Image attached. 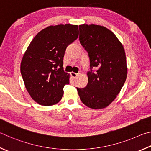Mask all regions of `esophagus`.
Listing matches in <instances>:
<instances>
[{"label":"esophagus","instance_id":"34e87169","mask_svg":"<svg viewBox=\"0 0 151 151\" xmlns=\"http://www.w3.org/2000/svg\"><path fill=\"white\" fill-rule=\"evenodd\" d=\"M78 76H79V73H76L75 72H71V76L73 79L77 78Z\"/></svg>","mask_w":151,"mask_h":151}]
</instances>
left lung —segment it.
I'll return each mask as SVG.
<instances>
[{"label": "left lung", "mask_w": 151, "mask_h": 151, "mask_svg": "<svg viewBox=\"0 0 151 151\" xmlns=\"http://www.w3.org/2000/svg\"><path fill=\"white\" fill-rule=\"evenodd\" d=\"M80 42L90 60L85 88H77L81 101L93 109H103L113 101L125 82L127 75L124 47L114 33L106 27L81 24ZM96 67L93 73L91 69Z\"/></svg>", "instance_id": "8db88e82"}]
</instances>
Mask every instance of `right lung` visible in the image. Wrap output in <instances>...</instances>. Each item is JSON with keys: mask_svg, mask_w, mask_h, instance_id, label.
<instances>
[{"mask_svg": "<svg viewBox=\"0 0 151 151\" xmlns=\"http://www.w3.org/2000/svg\"><path fill=\"white\" fill-rule=\"evenodd\" d=\"M78 34V25H52L40 31L29 44L20 72L28 93L38 104L49 106L62 99L63 88L70 80V74L63 71V56Z\"/></svg>", "mask_w": 151, "mask_h": 151, "instance_id": "obj_1", "label": "right lung"}]
</instances>
